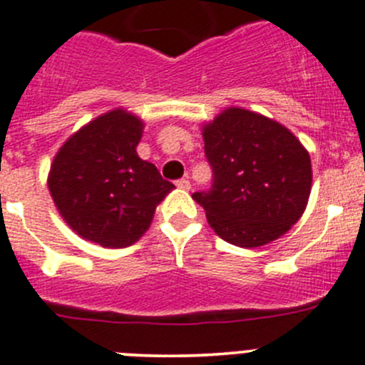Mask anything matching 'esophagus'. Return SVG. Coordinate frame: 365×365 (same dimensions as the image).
Segmentation results:
<instances>
[{"label": "esophagus", "mask_w": 365, "mask_h": 365, "mask_svg": "<svg viewBox=\"0 0 365 365\" xmlns=\"http://www.w3.org/2000/svg\"><path fill=\"white\" fill-rule=\"evenodd\" d=\"M176 187H178V189H182V190H189L190 189V180L189 178L178 180V182H176Z\"/></svg>", "instance_id": "esophagus-1"}]
</instances>
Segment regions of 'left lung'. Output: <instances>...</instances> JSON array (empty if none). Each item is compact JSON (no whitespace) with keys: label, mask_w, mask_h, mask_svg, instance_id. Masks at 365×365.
<instances>
[{"label":"left lung","mask_w":365,"mask_h":365,"mask_svg":"<svg viewBox=\"0 0 365 365\" xmlns=\"http://www.w3.org/2000/svg\"><path fill=\"white\" fill-rule=\"evenodd\" d=\"M203 140L214 182L192 197L222 240L258 247L298 222L309 203L312 164L294 133L257 112L230 107L203 126Z\"/></svg>","instance_id":"left-lung-1"}]
</instances>
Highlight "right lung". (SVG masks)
Returning <instances> with one entry per match:
<instances>
[{
  "label": "right lung",
  "mask_w": 365,
  "mask_h": 365,
  "mask_svg": "<svg viewBox=\"0 0 365 365\" xmlns=\"http://www.w3.org/2000/svg\"><path fill=\"white\" fill-rule=\"evenodd\" d=\"M144 123L115 108L63 143L48 176L63 221L103 247H126L143 237L157 205L175 189L137 155Z\"/></svg>",
  "instance_id": "1"
}]
</instances>
